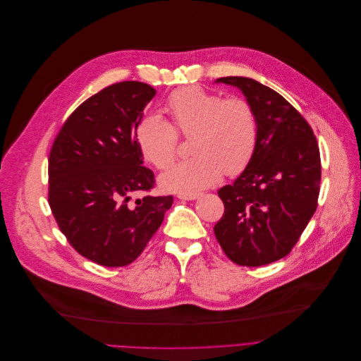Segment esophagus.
<instances>
[{
    "label": "esophagus",
    "mask_w": 361,
    "mask_h": 361,
    "mask_svg": "<svg viewBox=\"0 0 361 361\" xmlns=\"http://www.w3.org/2000/svg\"><path fill=\"white\" fill-rule=\"evenodd\" d=\"M200 195L199 193H193V195H179V199L182 200H195L197 199Z\"/></svg>",
    "instance_id": "34e87169"
}]
</instances>
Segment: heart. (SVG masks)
<instances>
[{
	"label": "heart",
	"instance_id": "1",
	"mask_svg": "<svg viewBox=\"0 0 361 361\" xmlns=\"http://www.w3.org/2000/svg\"><path fill=\"white\" fill-rule=\"evenodd\" d=\"M171 122L158 115L143 116L135 129L142 158L166 169L176 158L179 132L190 136L193 158L165 172L164 190L193 195L218 183L224 172L240 173L250 162L257 142V119L252 104L240 97L222 98L200 87L173 91L165 105Z\"/></svg>",
	"mask_w": 361,
	"mask_h": 361
}]
</instances>
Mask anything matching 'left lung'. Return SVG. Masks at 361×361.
I'll return each mask as SVG.
<instances>
[{
  "mask_svg": "<svg viewBox=\"0 0 361 361\" xmlns=\"http://www.w3.org/2000/svg\"><path fill=\"white\" fill-rule=\"evenodd\" d=\"M236 87L257 119L253 157L240 176L219 189L225 213L214 236L240 266L273 263L298 243L317 207L322 165L306 119L280 94L245 77L216 80Z\"/></svg>",
  "mask_w": 361,
  "mask_h": 361,
  "instance_id": "obj_1",
  "label": "left lung"
}]
</instances>
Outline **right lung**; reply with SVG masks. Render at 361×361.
<instances>
[{"label": "right lung", "instance_id": "add662e5", "mask_svg": "<svg viewBox=\"0 0 361 361\" xmlns=\"http://www.w3.org/2000/svg\"><path fill=\"white\" fill-rule=\"evenodd\" d=\"M155 94L136 81L106 87L71 114L49 154L48 202L59 231L101 266L132 263L173 203V196L133 199L155 183L135 139Z\"/></svg>", "mask_w": 361, "mask_h": 361}]
</instances>
